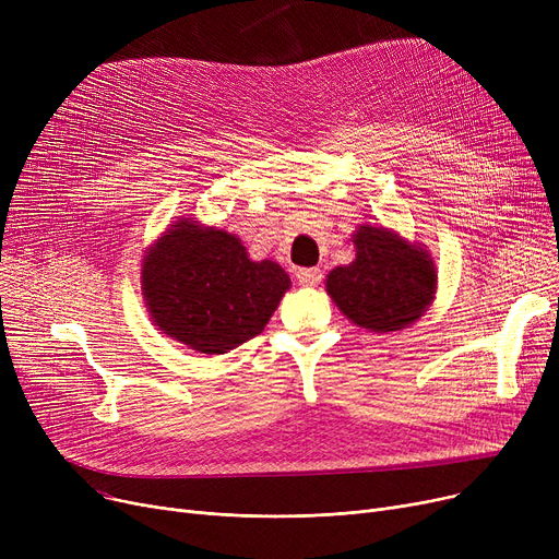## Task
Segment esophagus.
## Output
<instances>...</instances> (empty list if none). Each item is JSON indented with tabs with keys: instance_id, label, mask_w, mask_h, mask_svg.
<instances>
[{
	"instance_id": "esophagus-1",
	"label": "esophagus",
	"mask_w": 559,
	"mask_h": 559,
	"mask_svg": "<svg viewBox=\"0 0 559 559\" xmlns=\"http://www.w3.org/2000/svg\"><path fill=\"white\" fill-rule=\"evenodd\" d=\"M297 281H299L301 285L314 287V285H319V281H321V270H319V267H304V270L297 272Z\"/></svg>"
}]
</instances>
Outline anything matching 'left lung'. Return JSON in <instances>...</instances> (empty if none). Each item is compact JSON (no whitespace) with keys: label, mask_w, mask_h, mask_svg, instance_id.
Segmentation results:
<instances>
[{"label":"left lung","mask_w":559,"mask_h":559,"mask_svg":"<svg viewBox=\"0 0 559 559\" xmlns=\"http://www.w3.org/2000/svg\"><path fill=\"white\" fill-rule=\"evenodd\" d=\"M350 242L356 258L326 276L333 304L350 324L371 333L413 326L437 295V267L426 245L371 224H360Z\"/></svg>","instance_id":"1"}]
</instances>
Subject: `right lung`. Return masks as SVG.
I'll use <instances>...</instances> for the list:
<instances>
[{
	"mask_svg": "<svg viewBox=\"0 0 559 559\" xmlns=\"http://www.w3.org/2000/svg\"><path fill=\"white\" fill-rule=\"evenodd\" d=\"M140 285L163 335L222 356L264 331L292 281L278 262L251 260L238 235L179 217L146 247Z\"/></svg>",
	"mask_w": 559,
	"mask_h": 559,
	"instance_id": "obj_1",
	"label": "right lung"
}]
</instances>
